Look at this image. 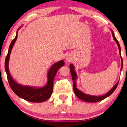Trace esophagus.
Here are the masks:
<instances>
[{"label":"esophagus","mask_w":127,"mask_h":127,"mask_svg":"<svg viewBox=\"0 0 127 127\" xmlns=\"http://www.w3.org/2000/svg\"><path fill=\"white\" fill-rule=\"evenodd\" d=\"M66 60H67V61H70V60H71V59H70V58H69V57H67L66 58Z\"/></svg>","instance_id":"34e87169"}]
</instances>
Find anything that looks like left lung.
<instances>
[{
	"label": "left lung",
	"mask_w": 127,
	"mask_h": 127,
	"mask_svg": "<svg viewBox=\"0 0 127 127\" xmlns=\"http://www.w3.org/2000/svg\"><path fill=\"white\" fill-rule=\"evenodd\" d=\"M111 32H112V35L113 38V39H114V40L115 41V42L116 43V44L118 46L119 50V54H120V55L121 56V48H120V44H119V43L118 41V40L116 39V37H115L114 32H113L112 30H111ZM121 60H122V67H121V71H122L123 69V59H122V56H121ZM69 68H70V70H71L72 78V80H73V91H74L75 94L76 95L77 97L79 98L80 100H82L84 101L89 102V103H95V102H98V101H101V100H103L104 99H105L106 97H108V96H110L115 91V90H116V88H117V87H118V86L119 82L117 83L111 89L110 91H109L108 92L107 94L104 95L93 96V95H91L84 94V92L81 91L79 90V89H77L76 87V79L77 78V73H76V71L75 70L74 65H73L72 64H71L69 65Z\"/></svg>",
	"instance_id": "obj_1"
}]
</instances>
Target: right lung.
<instances>
[{"instance_id": "1", "label": "right lung", "mask_w": 127, "mask_h": 127, "mask_svg": "<svg viewBox=\"0 0 127 127\" xmlns=\"http://www.w3.org/2000/svg\"><path fill=\"white\" fill-rule=\"evenodd\" d=\"M20 27L18 29L16 32V36L14 39L11 41L8 48V54L6 56L5 60V71L6 72L7 79L11 88L14 91V93L19 97L27 100L28 101L33 102V103H40L46 101L51 97L53 92V87H54V79L57 73L58 69L60 67H63L64 65V62L63 60L58 62L50 67L47 73V84L42 87H35L23 86L15 82L14 79L9 73L8 64L9 57L11 50L14 46L17 37H18V31Z\"/></svg>"}]
</instances>
